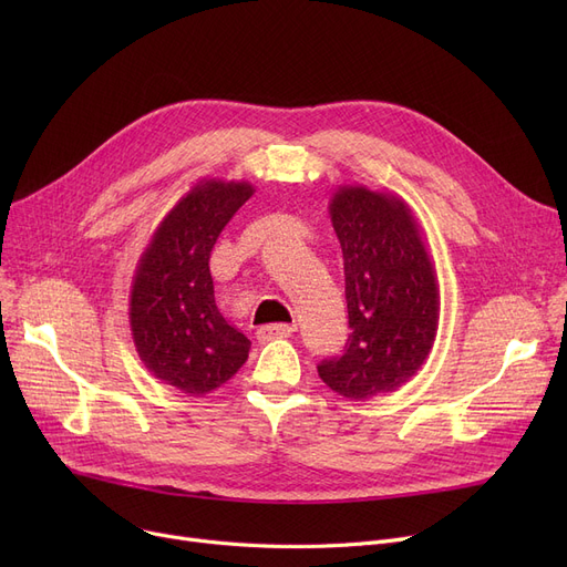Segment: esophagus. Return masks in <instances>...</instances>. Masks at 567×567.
Instances as JSON below:
<instances>
[{"mask_svg":"<svg viewBox=\"0 0 567 567\" xmlns=\"http://www.w3.org/2000/svg\"><path fill=\"white\" fill-rule=\"evenodd\" d=\"M291 333H293V326L271 323V326H261V329H257V340L259 342H271L276 338H289Z\"/></svg>","mask_w":567,"mask_h":567,"instance_id":"esophagus-1","label":"esophagus"}]
</instances>
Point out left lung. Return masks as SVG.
<instances>
[{
	"instance_id": "left-lung-1",
	"label": "left lung",
	"mask_w": 567,
	"mask_h": 567,
	"mask_svg": "<svg viewBox=\"0 0 567 567\" xmlns=\"http://www.w3.org/2000/svg\"><path fill=\"white\" fill-rule=\"evenodd\" d=\"M329 214L344 257L351 336L319 377L342 398L393 393L423 368L439 329V282L411 206L383 190L338 186Z\"/></svg>"
}]
</instances>
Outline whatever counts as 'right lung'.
I'll return each instance as SVG.
<instances>
[{"label":"right lung","mask_w":567,"mask_h":567,"mask_svg":"<svg viewBox=\"0 0 567 567\" xmlns=\"http://www.w3.org/2000/svg\"><path fill=\"white\" fill-rule=\"evenodd\" d=\"M255 193L248 182L202 178L156 227L131 285V333L144 368L188 398L229 381L250 340L220 315L208 259L220 231Z\"/></svg>","instance_id":"right-lung-1"}]
</instances>
